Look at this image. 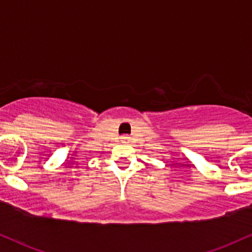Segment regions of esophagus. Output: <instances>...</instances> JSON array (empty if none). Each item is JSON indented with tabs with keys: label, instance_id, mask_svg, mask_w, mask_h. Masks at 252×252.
<instances>
[{
	"label": "esophagus",
	"instance_id": "34e87169",
	"mask_svg": "<svg viewBox=\"0 0 252 252\" xmlns=\"http://www.w3.org/2000/svg\"><path fill=\"white\" fill-rule=\"evenodd\" d=\"M129 137H123V141H128Z\"/></svg>",
	"mask_w": 252,
	"mask_h": 252
}]
</instances>
